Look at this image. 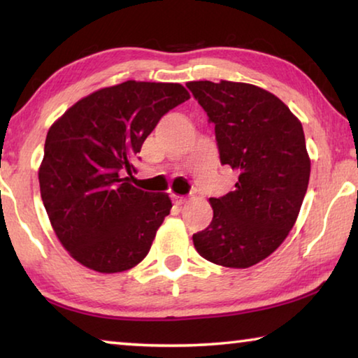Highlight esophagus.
I'll return each mask as SVG.
<instances>
[{
  "mask_svg": "<svg viewBox=\"0 0 358 358\" xmlns=\"http://www.w3.org/2000/svg\"><path fill=\"white\" fill-rule=\"evenodd\" d=\"M172 199H173V202L177 203V205H181V203H185V201L186 199L185 197H181V196H175V194H172Z\"/></svg>",
  "mask_w": 358,
  "mask_h": 358,
  "instance_id": "34e87169",
  "label": "esophagus"
}]
</instances>
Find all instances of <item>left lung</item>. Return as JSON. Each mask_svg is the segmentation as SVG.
<instances>
[{"instance_id":"1","label":"left lung","mask_w":358,"mask_h":358,"mask_svg":"<svg viewBox=\"0 0 358 358\" xmlns=\"http://www.w3.org/2000/svg\"><path fill=\"white\" fill-rule=\"evenodd\" d=\"M215 124L220 161L238 173L235 191L211 197L213 220L192 235L210 262L248 268L268 257L294 227L311 162L299 118L275 94L250 83H186Z\"/></svg>"}]
</instances>
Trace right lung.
I'll list each match as a JSON object with an SVG mask.
<instances>
[{
    "label": "right lung",
    "mask_w": 358,
    "mask_h": 358,
    "mask_svg": "<svg viewBox=\"0 0 358 358\" xmlns=\"http://www.w3.org/2000/svg\"><path fill=\"white\" fill-rule=\"evenodd\" d=\"M187 99L180 83L128 80L76 102L48 129L41 197L58 240L77 262L118 273L147 256L172 202L122 175L132 177L145 138Z\"/></svg>",
    "instance_id": "right-lung-1"
}]
</instances>
